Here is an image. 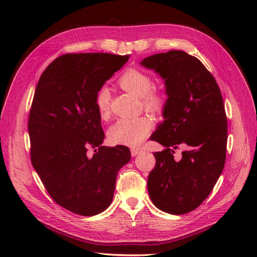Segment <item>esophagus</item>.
Masks as SVG:
<instances>
[{"label": "esophagus", "instance_id": "obj_1", "mask_svg": "<svg viewBox=\"0 0 257 257\" xmlns=\"http://www.w3.org/2000/svg\"><path fill=\"white\" fill-rule=\"evenodd\" d=\"M130 151H132V156H133V157L138 156V155L140 154V152H141V150H140L139 148H133Z\"/></svg>", "mask_w": 257, "mask_h": 257}]
</instances>
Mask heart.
<instances>
[{
  "label": "heart",
  "instance_id": "heart-1",
  "mask_svg": "<svg viewBox=\"0 0 257 257\" xmlns=\"http://www.w3.org/2000/svg\"><path fill=\"white\" fill-rule=\"evenodd\" d=\"M119 85L125 91L143 99L144 106L150 111H161L167 100L163 90L151 89L152 79L144 70L130 68L120 76ZM97 110L101 118H107L110 112V91L102 86L95 98ZM154 122L149 117L121 118L117 120L108 130V138L113 145L138 147L150 134Z\"/></svg>",
  "mask_w": 257,
  "mask_h": 257
}]
</instances>
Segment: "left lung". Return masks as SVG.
Wrapping results in <instances>:
<instances>
[{
    "mask_svg": "<svg viewBox=\"0 0 257 257\" xmlns=\"http://www.w3.org/2000/svg\"><path fill=\"white\" fill-rule=\"evenodd\" d=\"M140 64L161 76L168 96L165 120L151 136L166 149L154 154L148 192L159 210L185 214L209 196L224 168L227 119L221 90L204 65L182 51L156 54ZM179 146L184 151L176 160Z\"/></svg>",
    "mask_w": 257,
    "mask_h": 257,
    "instance_id": "8db88e82",
    "label": "left lung"
}]
</instances>
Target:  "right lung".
Masks as SVG:
<instances>
[{"instance_id":"1","label":"right lung","mask_w":257,"mask_h":257,"mask_svg":"<svg viewBox=\"0 0 257 257\" xmlns=\"http://www.w3.org/2000/svg\"><path fill=\"white\" fill-rule=\"evenodd\" d=\"M129 55L65 54L38 80L29 134L31 161L52 199L75 214H99L110 205L117 173L130 161L128 147L101 146L105 134L97 91ZM95 149L92 157L86 155Z\"/></svg>"}]
</instances>
